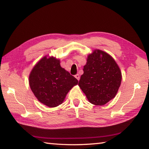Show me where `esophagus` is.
I'll return each mask as SVG.
<instances>
[{
  "label": "esophagus",
  "instance_id": "1",
  "mask_svg": "<svg viewBox=\"0 0 149 149\" xmlns=\"http://www.w3.org/2000/svg\"><path fill=\"white\" fill-rule=\"evenodd\" d=\"M74 77H75V78H76L78 80H80V75H79L78 74H76V75L74 76Z\"/></svg>",
  "mask_w": 149,
  "mask_h": 149
}]
</instances>
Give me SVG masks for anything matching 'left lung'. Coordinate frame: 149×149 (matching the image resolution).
<instances>
[{"instance_id":"1","label":"left lung","mask_w":149,"mask_h":149,"mask_svg":"<svg viewBox=\"0 0 149 149\" xmlns=\"http://www.w3.org/2000/svg\"><path fill=\"white\" fill-rule=\"evenodd\" d=\"M121 80L120 68L111 56L95 49L87 57L78 85L91 103L104 105L116 95Z\"/></svg>"}]
</instances>
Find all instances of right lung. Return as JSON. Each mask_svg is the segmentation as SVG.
Wrapping results in <instances>:
<instances>
[{
    "mask_svg": "<svg viewBox=\"0 0 149 149\" xmlns=\"http://www.w3.org/2000/svg\"><path fill=\"white\" fill-rule=\"evenodd\" d=\"M78 81L60 65V60L45 56L33 68L29 85L39 102L48 107L62 103L66 94Z\"/></svg>",
    "mask_w": 149,
    "mask_h": 149,
    "instance_id": "right-lung-1",
    "label": "right lung"
}]
</instances>
